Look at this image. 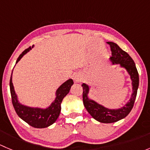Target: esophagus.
Here are the masks:
<instances>
[{
  "label": "esophagus",
  "mask_w": 150,
  "mask_h": 150,
  "mask_svg": "<svg viewBox=\"0 0 150 150\" xmlns=\"http://www.w3.org/2000/svg\"><path fill=\"white\" fill-rule=\"evenodd\" d=\"M82 80H83V76L80 73L76 74V75L74 76V81H75V83L81 82Z\"/></svg>",
  "instance_id": "esophagus-1"
}]
</instances>
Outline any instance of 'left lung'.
Instances as JSON below:
<instances>
[{
	"label": "left lung",
	"mask_w": 150,
	"mask_h": 150,
	"mask_svg": "<svg viewBox=\"0 0 150 150\" xmlns=\"http://www.w3.org/2000/svg\"><path fill=\"white\" fill-rule=\"evenodd\" d=\"M110 45L112 51V57L110 59L112 64H120L121 67L125 68L127 72L130 75L132 81V91L131 99L128 102L118 109H109L99 104L95 101L89 99L88 94L89 93L90 87L87 84L83 83V101L84 107L88 112L93 118L103 123H111L117 122L126 117L134 107L136 97L137 94V90L139 83V73L134 60L128 55V53L122 50L116 43L113 42H107Z\"/></svg>",
	"instance_id": "obj_1"
}]
</instances>
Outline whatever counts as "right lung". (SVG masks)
<instances>
[{
  "label": "right lung",
  "instance_id": "right-lung-1",
  "mask_svg": "<svg viewBox=\"0 0 150 150\" xmlns=\"http://www.w3.org/2000/svg\"><path fill=\"white\" fill-rule=\"evenodd\" d=\"M33 46L32 47H29L19 55L16 60V64L25 54H26L29 51L32 49V48H33ZM73 83V81L72 79H69L62 84L56 91V98L54 101L47 108L31 107L21 104L18 100L17 95L15 93L14 88L12 83L11 73L10 79V91L13 108L18 116L31 126L37 128H46L55 122L59 117L61 112L62 102L64 96L69 92L71 86Z\"/></svg>",
  "mask_w": 150,
  "mask_h": 150
}]
</instances>
